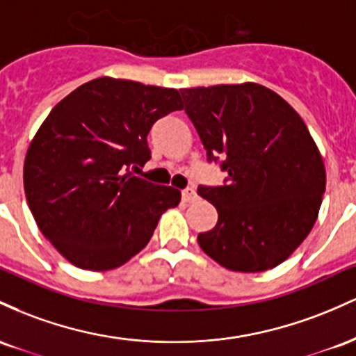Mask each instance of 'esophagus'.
<instances>
[{
  "mask_svg": "<svg viewBox=\"0 0 356 356\" xmlns=\"http://www.w3.org/2000/svg\"><path fill=\"white\" fill-rule=\"evenodd\" d=\"M181 198H183V202L191 203V202H195V200L198 198V195H197V191H195V190L186 188V190L181 191Z\"/></svg>",
  "mask_w": 356,
  "mask_h": 356,
  "instance_id": "obj_1",
  "label": "esophagus"
}]
</instances>
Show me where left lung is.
<instances>
[{"label": "left lung", "instance_id": "obj_1", "mask_svg": "<svg viewBox=\"0 0 356 356\" xmlns=\"http://www.w3.org/2000/svg\"><path fill=\"white\" fill-rule=\"evenodd\" d=\"M210 161L229 183L198 186L218 211L198 234L225 269L262 273L284 262L313 229L326 186L316 143L296 111L261 83L179 89Z\"/></svg>", "mask_w": 356, "mask_h": 356}]
</instances>
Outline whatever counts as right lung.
<instances>
[{"mask_svg":"<svg viewBox=\"0 0 356 356\" xmlns=\"http://www.w3.org/2000/svg\"><path fill=\"white\" fill-rule=\"evenodd\" d=\"M179 109L177 89L99 77L47 115L26 151L23 183L38 229L70 264H126L178 205L179 190L133 177L131 168L151 158V126Z\"/></svg>","mask_w":356,"mask_h":356,"instance_id":"obj_1","label":"right lung"}]
</instances>
